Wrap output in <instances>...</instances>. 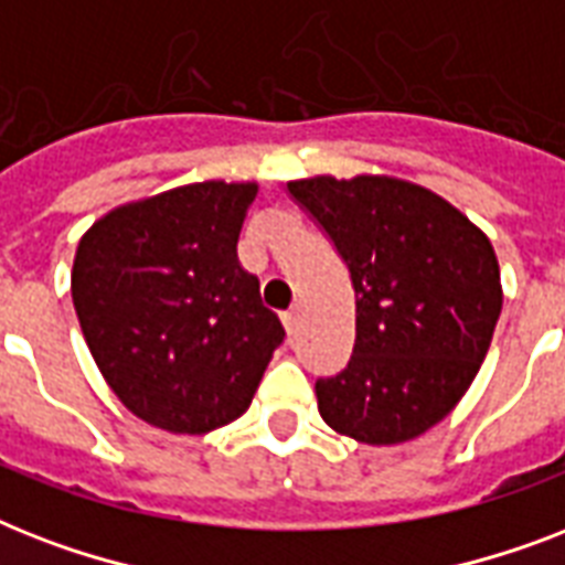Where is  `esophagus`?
Wrapping results in <instances>:
<instances>
[{
	"instance_id": "34e87169",
	"label": "esophagus",
	"mask_w": 565,
	"mask_h": 565,
	"mask_svg": "<svg viewBox=\"0 0 565 565\" xmlns=\"http://www.w3.org/2000/svg\"><path fill=\"white\" fill-rule=\"evenodd\" d=\"M281 322H284V328H287V334H296V328H299V313H296V310H287V313H284L281 317Z\"/></svg>"
}]
</instances>
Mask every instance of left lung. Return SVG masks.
I'll return each mask as SVG.
<instances>
[{
	"mask_svg": "<svg viewBox=\"0 0 565 565\" xmlns=\"http://www.w3.org/2000/svg\"><path fill=\"white\" fill-rule=\"evenodd\" d=\"M322 225L354 287V352L319 377L322 419L366 446L443 422L472 386L501 313L499 257L469 216L393 175L287 184Z\"/></svg>",
	"mask_w": 565,
	"mask_h": 565,
	"instance_id": "8db88e82",
	"label": "left lung"
}]
</instances>
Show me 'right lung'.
Here are the masks:
<instances>
[{
  "mask_svg": "<svg viewBox=\"0 0 565 565\" xmlns=\"http://www.w3.org/2000/svg\"><path fill=\"white\" fill-rule=\"evenodd\" d=\"M255 181H199L128 202L87 228L73 305L93 361L137 419L207 434L255 398L281 319L237 260Z\"/></svg>",
  "mask_w": 565,
  "mask_h": 565,
  "instance_id": "add662e5",
  "label": "right lung"
}]
</instances>
